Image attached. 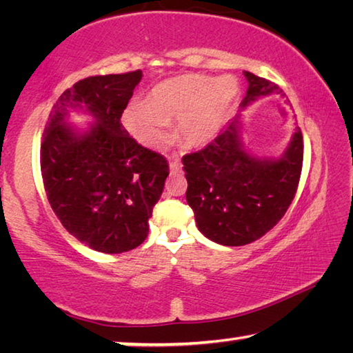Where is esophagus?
<instances>
[{
    "instance_id": "1",
    "label": "esophagus",
    "mask_w": 353,
    "mask_h": 353,
    "mask_svg": "<svg viewBox=\"0 0 353 353\" xmlns=\"http://www.w3.org/2000/svg\"><path fill=\"white\" fill-rule=\"evenodd\" d=\"M170 170H171V172H179L182 170V163H181V160H171L170 162Z\"/></svg>"
}]
</instances>
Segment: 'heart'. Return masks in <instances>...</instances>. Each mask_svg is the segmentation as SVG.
Listing matches in <instances>:
<instances>
[{
	"label": "heart",
	"mask_w": 353,
	"mask_h": 353,
	"mask_svg": "<svg viewBox=\"0 0 353 353\" xmlns=\"http://www.w3.org/2000/svg\"><path fill=\"white\" fill-rule=\"evenodd\" d=\"M236 92L232 79L176 77L154 87L148 104L130 103L123 113V123L141 145L160 148L171 139L170 119H179V139L188 146H202L224 126Z\"/></svg>",
	"instance_id": "heart-1"
}]
</instances>
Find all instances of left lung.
<instances>
[{
	"label": "left lung",
	"instance_id": "obj_1",
	"mask_svg": "<svg viewBox=\"0 0 353 353\" xmlns=\"http://www.w3.org/2000/svg\"><path fill=\"white\" fill-rule=\"evenodd\" d=\"M244 109L259 98L282 93L276 83L244 71ZM303 160L301 129L279 159H259L241 141L236 115L210 145L182 157L187 202L201 234L223 246H244L276 225L294 199Z\"/></svg>",
	"mask_w": 353,
	"mask_h": 353
}]
</instances>
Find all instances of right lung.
I'll use <instances>...</instances> for the list:
<instances>
[{
  "mask_svg": "<svg viewBox=\"0 0 353 353\" xmlns=\"http://www.w3.org/2000/svg\"><path fill=\"white\" fill-rule=\"evenodd\" d=\"M141 76L137 70L76 82L52 107L41 140L51 208L71 235L98 252H128L146 240L170 174L163 155L139 145L121 124ZM70 108L88 111L95 123L79 133L64 121Z\"/></svg>",
  "mask_w": 353,
  "mask_h": 353,
  "instance_id": "obj_1",
  "label": "right lung"
}]
</instances>
